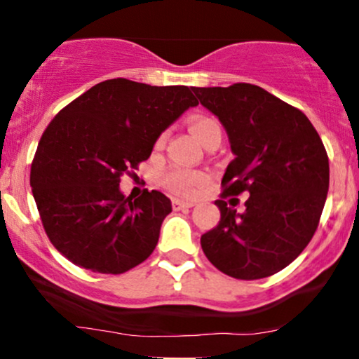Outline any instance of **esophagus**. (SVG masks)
<instances>
[{
    "instance_id": "obj_1",
    "label": "esophagus",
    "mask_w": 359,
    "mask_h": 359,
    "mask_svg": "<svg viewBox=\"0 0 359 359\" xmlns=\"http://www.w3.org/2000/svg\"><path fill=\"white\" fill-rule=\"evenodd\" d=\"M194 203L192 201H182V199H172V208L175 209V211H179V209H185V208H192Z\"/></svg>"
}]
</instances>
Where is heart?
Segmentation results:
<instances>
[{
  "label": "heart",
  "mask_w": 359,
  "mask_h": 359,
  "mask_svg": "<svg viewBox=\"0 0 359 359\" xmlns=\"http://www.w3.org/2000/svg\"><path fill=\"white\" fill-rule=\"evenodd\" d=\"M189 130H191L194 138H196L201 145H204L212 135L221 133L219 123L214 121L212 118L205 116L191 119ZM162 140L163 137L158 140V143H162ZM203 182V174H199V172L184 170V168H172V170H168L167 174L162 177V184L165 185L168 191H172L174 194H180V196H191V194L196 192V189Z\"/></svg>",
  "instance_id": "b5f03b06"
}]
</instances>
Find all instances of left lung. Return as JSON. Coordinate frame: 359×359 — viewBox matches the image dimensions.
Segmentation results:
<instances>
[{
    "label": "left lung",
    "mask_w": 359,
    "mask_h": 359,
    "mask_svg": "<svg viewBox=\"0 0 359 359\" xmlns=\"http://www.w3.org/2000/svg\"><path fill=\"white\" fill-rule=\"evenodd\" d=\"M219 118L234 160L222 177L216 205L221 221L201 236L209 262L222 273L257 280L283 270L314 236L329 189V160L302 111L258 86L192 88ZM246 191L245 211L224 197Z\"/></svg>",
    "instance_id": "left-lung-1"
}]
</instances>
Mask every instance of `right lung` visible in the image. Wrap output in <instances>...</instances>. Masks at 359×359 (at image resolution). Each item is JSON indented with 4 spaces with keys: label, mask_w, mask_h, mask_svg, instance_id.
<instances>
[{
    "label": "right lung",
    "mask_w": 359,
    "mask_h": 359,
    "mask_svg": "<svg viewBox=\"0 0 359 359\" xmlns=\"http://www.w3.org/2000/svg\"><path fill=\"white\" fill-rule=\"evenodd\" d=\"M187 86L109 79L59 111L40 138L30 185L48 240L74 265L125 273L150 257L170 199L147 189L119 191L155 142L197 106Z\"/></svg>",
    "instance_id": "add662e5"
}]
</instances>
